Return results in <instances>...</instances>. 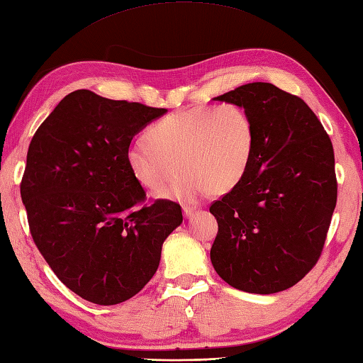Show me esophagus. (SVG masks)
<instances>
[{"mask_svg":"<svg viewBox=\"0 0 363 363\" xmlns=\"http://www.w3.org/2000/svg\"><path fill=\"white\" fill-rule=\"evenodd\" d=\"M196 211H197V206H194V205H184L183 206V213H184V216H186V217L192 216Z\"/></svg>","mask_w":363,"mask_h":363,"instance_id":"34e87169","label":"esophagus"}]
</instances>
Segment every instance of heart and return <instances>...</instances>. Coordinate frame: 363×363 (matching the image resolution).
Listing matches in <instances>:
<instances>
[{
	"mask_svg": "<svg viewBox=\"0 0 363 363\" xmlns=\"http://www.w3.org/2000/svg\"><path fill=\"white\" fill-rule=\"evenodd\" d=\"M146 141L128 144L125 158L141 186L163 188L179 174L163 196L192 202L223 194L244 179L255 150L253 119L233 102L197 106L167 115L152 124Z\"/></svg>",
	"mask_w": 363,
	"mask_h": 363,
	"instance_id": "heart-1",
	"label": "heart"
}]
</instances>
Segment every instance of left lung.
I'll return each mask as SVG.
<instances>
[{
    "label": "left lung",
    "instance_id": "1",
    "mask_svg": "<svg viewBox=\"0 0 363 363\" xmlns=\"http://www.w3.org/2000/svg\"><path fill=\"white\" fill-rule=\"evenodd\" d=\"M214 101L247 110L255 150L244 179L209 206L219 225L213 267L239 291H286L323 252L337 203L331 138L308 104L273 84H247Z\"/></svg>",
    "mask_w": 363,
    "mask_h": 363
}]
</instances>
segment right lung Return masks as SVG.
<instances>
[{
	"label": "right lung",
	"mask_w": 363,
	"mask_h": 363,
	"mask_svg": "<svg viewBox=\"0 0 363 363\" xmlns=\"http://www.w3.org/2000/svg\"><path fill=\"white\" fill-rule=\"evenodd\" d=\"M164 113L77 90L32 136L20 183L30 236L62 283L86 301L111 306L138 294L183 222L179 203L149 202L125 158L133 136Z\"/></svg>",
	"instance_id": "add662e5"
}]
</instances>
